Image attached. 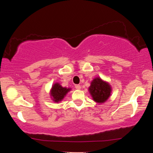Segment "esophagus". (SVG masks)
I'll return each mask as SVG.
<instances>
[{"instance_id":"1","label":"esophagus","mask_w":153,"mask_h":153,"mask_svg":"<svg viewBox=\"0 0 153 153\" xmlns=\"http://www.w3.org/2000/svg\"><path fill=\"white\" fill-rule=\"evenodd\" d=\"M75 88H76L77 90H80L81 89V86H80V85H76Z\"/></svg>"}]
</instances>
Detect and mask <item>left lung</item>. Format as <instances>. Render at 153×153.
<instances>
[{
	"label": "left lung",
	"mask_w": 153,
	"mask_h": 153,
	"mask_svg": "<svg viewBox=\"0 0 153 153\" xmlns=\"http://www.w3.org/2000/svg\"><path fill=\"white\" fill-rule=\"evenodd\" d=\"M88 91L94 101L102 104L110 97L112 92V87L109 83L103 80L100 77H96L90 82Z\"/></svg>",
	"instance_id": "obj_1"
}]
</instances>
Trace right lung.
Listing matches in <instances>:
<instances>
[{
    "instance_id": "1",
    "label": "right lung",
    "mask_w": 153,
    "mask_h": 153,
    "mask_svg": "<svg viewBox=\"0 0 153 153\" xmlns=\"http://www.w3.org/2000/svg\"><path fill=\"white\" fill-rule=\"evenodd\" d=\"M71 90V88L63 87L59 82H55L50 90V97L53 102H60Z\"/></svg>"
}]
</instances>
